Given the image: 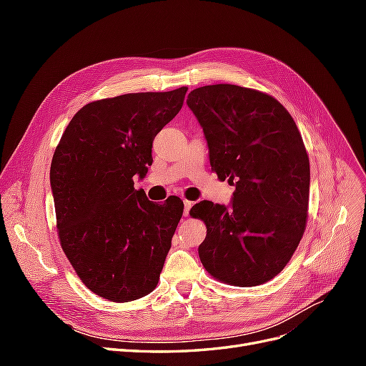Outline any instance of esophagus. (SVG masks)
I'll return each mask as SVG.
<instances>
[{
	"instance_id": "34e87169",
	"label": "esophagus",
	"mask_w": 366,
	"mask_h": 366,
	"mask_svg": "<svg viewBox=\"0 0 366 366\" xmlns=\"http://www.w3.org/2000/svg\"><path fill=\"white\" fill-rule=\"evenodd\" d=\"M183 203H184V212H183V214H184V217H187V215H189V210H191V207H192L194 203L189 202V200H184Z\"/></svg>"
}]
</instances>
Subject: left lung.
<instances>
[{"label": "left lung", "mask_w": 366, "mask_h": 366, "mask_svg": "<svg viewBox=\"0 0 366 366\" xmlns=\"http://www.w3.org/2000/svg\"><path fill=\"white\" fill-rule=\"evenodd\" d=\"M186 104L203 128L212 171L235 186L229 207L203 200L189 212L207 229L198 247L203 267L230 285L267 282L290 261L307 224L301 132L274 97L252 88L206 85Z\"/></svg>", "instance_id": "obj_1"}]
</instances>
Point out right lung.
Masks as SVG:
<instances>
[{"label": "right lung", "mask_w": 366, "mask_h": 366, "mask_svg": "<svg viewBox=\"0 0 366 366\" xmlns=\"http://www.w3.org/2000/svg\"><path fill=\"white\" fill-rule=\"evenodd\" d=\"M187 88L128 93L86 104L53 154L50 184L61 247L97 296L129 302L151 293L171 249L183 202L157 204L134 175L152 164V140L179 114Z\"/></svg>", "instance_id": "1"}]
</instances>
